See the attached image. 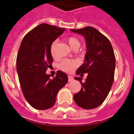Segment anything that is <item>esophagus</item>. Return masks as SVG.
<instances>
[{
    "label": "esophagus",
    "instance_id": "34e87169",
    "mask_svg": "<svg viewBox=\"0 0 134 134\" xmlns=\"http://www.w3.org/2000/svg\"><path fill=\"white\" fill-rule=\"evenodd\" d=\"M68 81H69V82L72 81V80H74V79H73L72 76H68Z\"/></svg>",
    "mask_w": 134,
    "mask_h": 134
}]
</instances>
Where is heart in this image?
Here are the masks:
<instances>
[{"label": "heart", "instance_id": "b5f03b06", "mask_svg": "<svg viewBox=\"0 0 134 134\" xmlns=\"http://www.w3.org/2000/svg\"><path fill=\"white\" fill-rule=\"evenodd\" d=\"M67 42L70 46L72 49L76 50L79 48L80 46V42L77 37L74 36L69 37L67 38ZM57 47H58V41L55 40L51 44L50 54L52 57L54 59L58 58L57 55ZM79 66V62L74 60H64L60 64V68L62 70L66 72H72L74 71L77 66Z\"/></svg>", "mask_w": 134, "mask_h": 134}]
</instances>
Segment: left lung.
<instances>
[{"label":"left lung","mask_w":134,"mask_h":134,"mask_svg":"<svg viewBox=\"0 0 134 134\" xmlns=\"http://www.w3.org/2000/svg\"><path fill=\"white\" fill-rule=\"evenodd\" d=\"M71 31L83 35L86 53L84 63L78 68L76 74L88 73L85 82L82 78L75 77L81 84V89L74 95L76 105L85 109L99 107L107 98L114 80L115 57L109 40L92 27Z\"/></svg>","instance_id":"1"}]
</instances>
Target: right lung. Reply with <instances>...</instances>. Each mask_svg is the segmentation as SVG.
Listing matches in <instances>:
<instances>
[{
  "mask_svg": "<svg viewBox=\"0 0 134 134\" xmlns=\"http://www.w3.org/2000/svg\"><path fill=\"white\" fill-rule=\"evenodd\" d=\"M64 31L43 23L26 34L21 41L16 71L25 98L36 109L52 107L58 91L68 82V76L62 71H58L53 79L46 73L53 62L51 44Z\"/></svg>",
  "mask_w": 134,
  "mask_h": 134,
  "instance_id": "obj_1",
  "label": "right lung"
}]
</instances>
